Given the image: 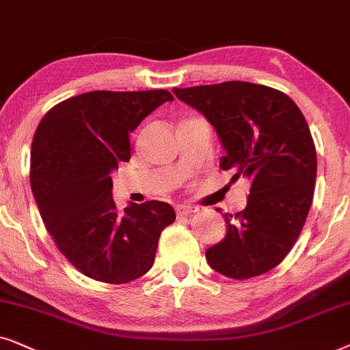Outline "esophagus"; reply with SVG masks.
<instances>
[{"label":"esophagus","mask_w":350,"mask_h":350,"mask_svg":"<svg viewBox=\"0 0 350 350\" xmlns=\"http://www.w3.org/2000/svg\"><path fill=\"white\" fill-rule=\"evenodd\" d=\"M197 211V208L190 206V204H178L176 206V213H178V216H187V214H192Z\"/></svg>","instance_id":"34e87169"}]
</instances>
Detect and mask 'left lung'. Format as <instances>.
Returning <instances> with one entry per match:
<instances>
[{
  "instance_id": "1",
  "label": "left lung",
  "mask_w": 350,
  "mask_h": 350,
  "mask_svg": "<svg viewBox=\"0 0 350 350\" xmlns=\"http://www.w3.org/2000/svg\"><path fill=\"white\" fill-rule=\"evenodd\" d=\"M172 92L213 124L219 166L235 172L232 180H251L243 211L222 213L227 232L206 250L208 264L237 280L269 272L296 243L314 198L317 153L304 115L282 91L248 81Z\"/></svg>"
}]
</instances>
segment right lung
Wrapping results in <instances>:
<instances>
[{
    "label": "right lung",
    "mask_w": 350,
    "mask_h": 350,
    "mask_svg": "<svg viewBox=\"0 0 350 350\" xmlns=\"http://www.w3.org/2000/svg\"><path fill=\"white\" fill-rule=\"evenodd\" d=\"M171 92L91 91L54 105L31 142L30 184L46 229L65 258L94 280L121 285L153 265L161 230L174 222L170 203L111 197V171L129 161V134Z\"/></svg>",
    "instance_id": "add662e5"
}]
</instances>
